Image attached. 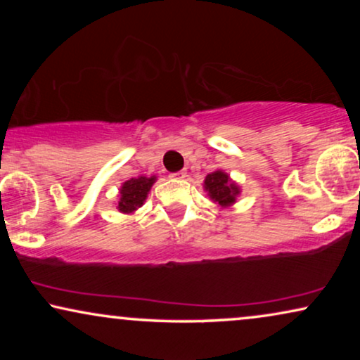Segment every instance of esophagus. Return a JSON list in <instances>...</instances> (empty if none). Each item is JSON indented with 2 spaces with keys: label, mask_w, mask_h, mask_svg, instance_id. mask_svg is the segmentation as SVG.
<instances>
[{
  "label": "esophagus",
  "mask_w": 360,
  "mask_h": 360,
  "mask_svg": "<svg viewBox=\"0 0 360 360\" xmlns=\"http://www.w3.org/2000/svg\"><path fill=\"white\" fill-rule=\"evenodd\" d=\"M172 176H174V179H176V180H184L185 176H186V172H185V170L175 172V174H172Z\"/></svg>",
  "instance_id": "1"
}]
</instances>
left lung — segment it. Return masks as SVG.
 I'll list each match as a JSON object with an SVG mask.
<instances>
[{"mask_svg": "<svg viewBox=\"0 0 360 360\" xmlns=\"http://www.w3.org/2000/svg\"><path fill=\"white\" fill-rule=\"evenodd\" d=\"M203 190L219 210L231 208L240 195V186L221 169L205 176Z\"/></svg>", "mask_w": 360, "mask_h": 360, "instance_id": "left-lung-1", "label": "left lung"}]
</instances>
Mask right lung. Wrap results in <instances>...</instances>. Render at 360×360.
<instances>
[{"label":"right lung","instance_id":"1","mask_svg":"<svg viewBox=\"0 0 360 360\" xmlns=\"http://www.w3.org/2000/svg\"><path fill=\"white\" fill-rule=\"evenodd\" d=\"M157 181V176H137V179H129L121 185L120 195H117V211L122 214H132L146 203L147 195Z\"/></svg>","mask_w":360,"mask_h":360}]
</instances>
